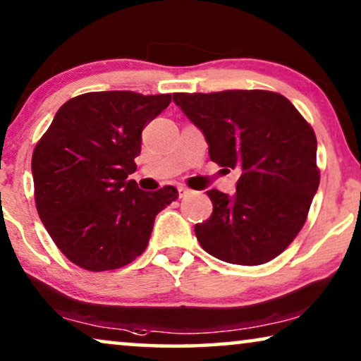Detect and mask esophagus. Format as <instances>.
<instances>
[{
    "instance_id": "obj_1",
    "label": "esophagus",
    "mask_w": 361,
    "mask_h": 361,
    "mask_svg": "<svg viewBox=\"0 0 361 361\" xmlns=\"http://www.w3.org/2000/svg\"><path fill=\"white\" fill-rule=\"evenodd\" d=\"M188 195H190V190H188V188L186 186H178V196L180 197H185V196H188Z\"/></svg>"
}]
</instances>
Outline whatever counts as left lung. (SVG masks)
Listing matches in <instances>:
<instances>
[{"label":"left lung","instance_id":"obj_1","mask_svg":"<svg viewBox=\"0 0 361 361\" xmlns=\"http://www.w3.org/2000/svg\"><path fill=\"white\" fill-rule=\"evenodd\" d=\"M173 101L204 134L209 159L242 171L232 196L206 191L212 214L195 226L201 247L235 265L273 260L302 229L319 188L312 128L273 91L173 93Z\"/></svg>","mask_w":361,"mask_h":361}]
</instances>
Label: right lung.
Returning a JSON list of instances; mask_svg holds the SVG:
<instances>
[{"label": "right lung", "mask_w": 361, "mask_h": 361, "mask_svg": "<svg viewBox=\"0 0 361 361\" xmlns=\"http://www.w3.org/2000/svg\"><path fill=\"white\" fill-rule=\"evenodd\" d=\"M171 94L94 91L57 111L32 154L39 217L70 262L90 271L116 270L147 248L155 216L178 197L175 186L154 192L128 180L142 130Z\"/></svg>", "instance_id": "right-lung-1"}]
</instances>
